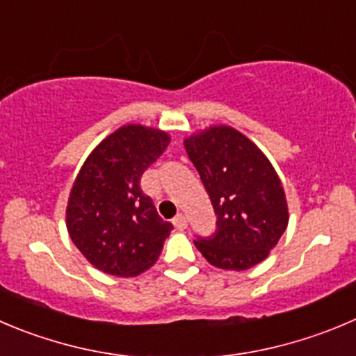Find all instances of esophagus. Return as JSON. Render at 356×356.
Listing matches in <instances>:
<instances>
[{"instance_id": "esophagus-1", "label": "esophagus", "mask_w": 356, "mask_h": 356, "mask_svg": "<svg viewBox=\"0 0 356 356\" xmlns=\"http://www.w3.org/2000/svg\"><path fill=\"white\" fill-rule=\"evenodd\" d=\"M172 225L176 227V229H180V231H184V229H187V218H185V215H176L175 218H172Z\"/></svg>"}]
</instances>
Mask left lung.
Masks as SVG:
<instances>
[{
  "mask_svg": "<svg viewBox=\"0 0 356 356\" xmlns=\"http://www.w3.org/2000/svg\"><path fill=\"white\" fill-rule=\"evenodd\" d=\"M216 215V231L194 245L211 266L246 270L262 262L289 225L282 180L253 141L229 125L185 140Z\"/></svg>",
  "mask_w": 356,
  "mask_h": 356,
  "instance_id": "8db88e82",
  "label": "left lung"
}]
</instances>
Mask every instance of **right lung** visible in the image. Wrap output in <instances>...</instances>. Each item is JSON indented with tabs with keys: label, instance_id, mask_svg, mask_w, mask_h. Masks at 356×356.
Here are the masks:
<instances>
[{
	"label": "right lung",
	"instance_id": "1",
	"mask_svg": "<svg viewBox=\"0 0 356 356\" xmlns=\"http://www.w3.org/2000/svg\"><path fill=\"white\" fill-rule=\"evenodd\" d=\"M169 134L122 125L104 138L80 169L66 208L71 241L111 276H138L159 259L172 225L159 216L140 180L168 148Z\"/></svg>",
	"mask_w": 356,
	"mask_h": 356
}]
</instances>
